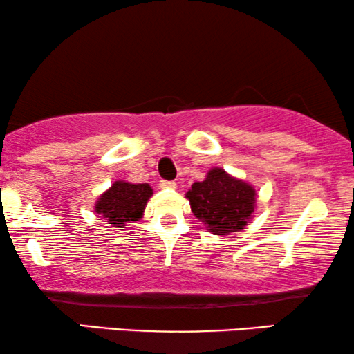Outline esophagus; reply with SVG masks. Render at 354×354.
<instances>
[{
	"mask_svg": "<svg viewBox=\"0 0 354 354\" xmlns=\"http://www.w3.org/2000/svg\"><path fill=\"white\" fill-rule=\"evenodd\" d=\"M159 187H161V188H176L177 183L172 182V180H161Z\"/></svg>",
	"mask_w": 354,
	"mask_h": 354,
	"instance_id": "obj_1",
	"label": "esophagus"
}]
</instances>
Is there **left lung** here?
Listing matches in <instances>:
<instances>
[{"label": "left lung", "instance_id": "obj_1", "mask_svg": "<svg viewBox=\"0 0 354 354\" xmlns=\"http://www.w3.org/2000/svg\"><path fill=\"white\" fill-rule=\"evenodd\" d=\"M187 198L193 214L214 235L243 229L254 211V190L222 169H211L203 182H195Z\"/></svg>", "mask_w": 354, "mask_h": 354}]
</instances>
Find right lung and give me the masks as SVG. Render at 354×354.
<instances>
[{
  "instance_id": "1",
  "label": "right lung",
  "mask_w": 354,
  "mask_h": 354,
  "mask_svg": "<svg viewBox=\"0 0 354 354\" xmlns=\"http://www.w3.org/2000/svg\"><path fill=\"white\" fill-rule=\"evenodd\" d=\"M153 195L148 183L114 182L108 192L100 196L95 211L101 214L118 230H122L127 222L138 221L143 214L149 196Z\"/></svg>"
}]
</instances>
